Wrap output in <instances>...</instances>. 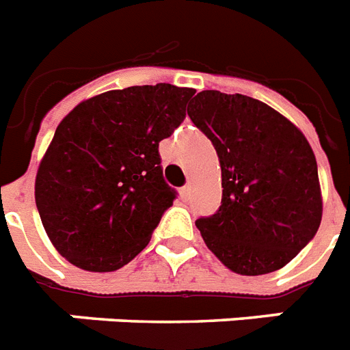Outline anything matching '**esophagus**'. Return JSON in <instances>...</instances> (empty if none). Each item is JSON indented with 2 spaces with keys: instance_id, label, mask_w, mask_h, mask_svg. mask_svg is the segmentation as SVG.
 <instances>
[{
  "instance_id": "1",
  "label": "esophagus",
  "mask_w": 350,
  "mask_h": 350,
  "mask_svg": "<svg viewBox=\"0 0 350 350\" xmlns=\"http://www.w3.org/2000/svg\"><path fill=\"white\" fill-rule=\"evenodd\" d=\"M180 194H181V200L189 201L190 200V194H192V187H190V185H185L183 189L180 190Z\"/></svg>"
}]
</instances>
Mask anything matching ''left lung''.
I'll return each mask as SVG.
<instances>
[{
    "label": "left lung",
    "mask_w": 350,
    "mask_h": 350,
    "mask_svg": "<svg viewBox=\"0 0 350 350\" xmlns=\"http://www.w3.org/2000/svg\"><path fill=\"white\" fill-rule=\"evenodd\" d=\"M190 120L212 142L221 165V206L196 226L235 273L277 271L313 239L322 221L314 152L295 124L246 95L206 90Z\"/></svg>",
    "instance_id": "8db88e82"
}]
</instances>
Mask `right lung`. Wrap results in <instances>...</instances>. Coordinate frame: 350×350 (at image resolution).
Listing matches in <instances>:
<instances>
[{
    "label": "right lung",
    "mask_w": 350,
    "mask_h": 350,
    "mask_svg": "<svg viewBox=\"0 0 350 350\" xmlns=\"http://www.w3.org/2000/svg\"><path fill=\"white\" fill-rule=\"evenodd\" d=\"M196 90H113L81 102L57 127L36 176V204L55 250L86 271H115L150 241L176 200L160 142L185 120Z\"/></svg>",
    "instance_id": "add662e5"
}]
</instances>
